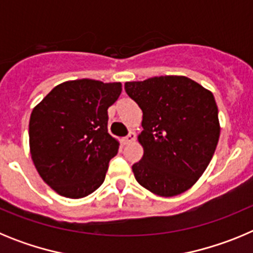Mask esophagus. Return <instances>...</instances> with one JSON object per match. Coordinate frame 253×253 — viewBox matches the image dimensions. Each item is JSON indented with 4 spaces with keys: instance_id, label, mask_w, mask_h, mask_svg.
Instances as JSON below:
<instances>
[{
    "instance_id": "34e87169",
    "label": "esophagus",
    "mask_w": 253,
    "mask_h": 253,
    "mask_svg": "<svg viewBox=\"0 0 253 253\" xmlns=\"http://www.w3.org/2000/svg\"><path fill=\"white\" fill-rule=\"evenodd\" d=\"M135 138H137V134L134 133V131H130V133H129L126 137L123 138L122 142H123V144H129V143L134 142V140H135Z\"/></svg>"
}]
</instances>
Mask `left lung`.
Masks as SVG:
<instances>
[{
	"instance_id": "1",
	"label": "left lung",
	"mask_w": 253,
	"mask_h": 253,
	"mask_svg": "<svg viewBox=\"0 0 253 253\" xmlns=\"http://www.w3.org/2000/svg\"><path fill=\"white\" fill-rule=\"evenodd\" d=\"M143 111L138 140L144 149L131 169L151 193L175 196L195 184L213 158L220 134L213 93L185 76L125 82Z\"/></svg>"
}]
</instances>
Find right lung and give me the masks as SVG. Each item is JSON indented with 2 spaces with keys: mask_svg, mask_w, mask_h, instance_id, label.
<instances>
[{
  "mask_svg": "<svg viewBox=\"0 0 253 253\" xmlns=\"http://www.w3.org/2000/svg\"><path fill=\"white\" fill-rule=\"evenodd\" d=\"M122 84L76 80L55 86L34 107L29 123L33 162L59 195L80 199L104 182L119 142L107 133V109Z\"/></svg>",
  "mask_w": 253,
  "mask_h": 253,
  "instance_id": "right-lung-1",
  "label": "right lung"
}]
</instances>
